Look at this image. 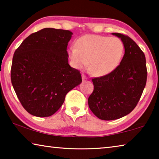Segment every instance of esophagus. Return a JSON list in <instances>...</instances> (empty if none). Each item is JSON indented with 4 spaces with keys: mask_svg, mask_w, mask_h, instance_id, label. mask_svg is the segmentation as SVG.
I'll use <instances>...</instances> for the list:
<instances>
[{
    "mask_svg": "<svg viewBox=\"0 0 159 159\" xmlns=\"http://www.w3.org/2000/svg\"><path fill=\"white\" fill-rule=\"evenodd\" d=\"M82 79H83V80L87 79V76H86L84 74H82Z\"/></svg>",
    "mask_w": 159,
    "mask_h": 159,
    "instance_id": "1",
    "label": "esophagus"
}]
</instances>
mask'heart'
Instances as JSON below:
<instances>
[{"label": "heart", "mask_w": 159, "mask_h": 159, "mask_svg": "<svg viewBox=\"0 0 159 159\" xmlns=\"http://www.w3.org/2000/svg\"><path fill=\"white\" fill-rule=\"evenodd\" d=\"M76 46L69 48L68 53L75 68H87L96 76H105L119 65L124 54V45L117 37L89 34L78 40Z\"/></svg>", "instance_id": "obj_1"}]
</instances>
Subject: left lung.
Returning <instances> with one entry per match:
<instances>
[{"instance_id": "1", "label": "left lung", "mask_w": 159, "mask_h": 159, "mask_svg": "<svg viewBox=\"0 0 159 159\" xmlns=\"http://www.w3.org/2000/svg\"><path fill=\"white\" fill-rule=\"evenodd\" d=\"M120 38L125 54L118 66L105 76L94 78L93 93L88 106L99 119L111 120L125 116L137 106L147 83L146 58L130 37L112 33Z\"/></svg>"}]
</instances>
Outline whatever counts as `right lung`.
Instances as JSON below:
<instances>
[{"mask_svg": "<svg viewBox=\"0 0 159 159\" xmlns=\"http://www.w3.org/2000/svg\"><path fill=\"white\" fill-rule=\"evenodd\" d=\"M72 32L45 28L31 34L15 50L11 82L21 105L38 117L50 116L65 96L82 81L70 66L66 48Z\"/></svg>", "mask_w": 159, "mask_h": 159, "instance_id": "add662e5", "label": "right lung"}]
</instances>
